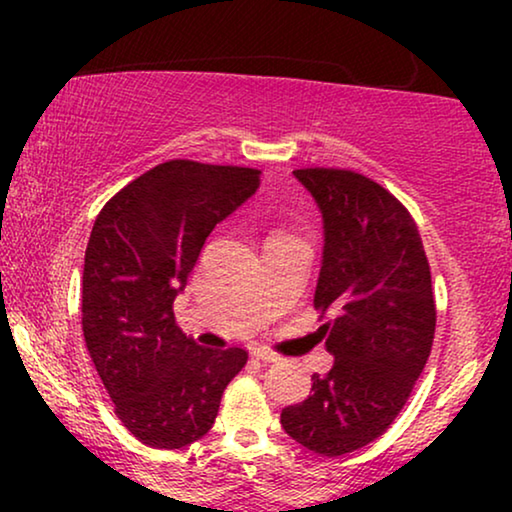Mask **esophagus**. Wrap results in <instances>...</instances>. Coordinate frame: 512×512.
I'll return each mask as SVG.
<instances>
[{
	"label": "esophagus",
	"mask_w": 512,
	"mask_h": 512,
	"mask_svg": "<svg viewBox=\"0 0 512 512\" xmlns=\"http://www.w3.org/2000/svg\"><path fill=\"white\" fill-rule=\"evenodd\" d=\"M251 354H254V359L263 361V363H277L279 359H282V356H279L277 352H272V349H268V347H256Z\"/></svg>",
	"instance_id": "34e87169"
}]
</instances>
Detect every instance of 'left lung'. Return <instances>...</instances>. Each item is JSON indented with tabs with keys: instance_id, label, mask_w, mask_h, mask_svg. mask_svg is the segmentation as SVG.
I'll return each mask as SVG.
<instances>
[{
	"instance_id": "left-lung-1",
	"label": "left lung",
	"mask_w": 512,
	"mask_h": 512,
	"mask_svg": "<svg viewBox=\"0 0 512 512\" xmlns=\"http://www.w3.org/2000/svg\"><path fill=\"white\" fill-rule=\"evenodd\" d=\"M324 216L314 310L335 356L312 375L303 403L282 410V426L307 450L340 457L373 443L403 410L436 335V300L422 235L408 207L354 170L293 172Z\"/></svg>"
}]
</instances>
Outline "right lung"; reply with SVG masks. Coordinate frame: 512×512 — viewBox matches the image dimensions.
Instances as JSON below:
<instances>
[{"instance_id":"obj_1","label":"right lung","mask_w":512,"mask_h":512,"mask_svg":"<svg viewBox=\"0 0 512 512\" xmlns=\"http://www.w3.org/2000/svg\"><path fill=\"white\" fill-rule=\"evenodd\" d=\"M258 170L167 160L123 186L86 247L81 326L114 412L137 440L179 450L212 429L223 389L249 359L209 349L174 321L202 244L258 188Z\"/></svg>"}]
</instances>
